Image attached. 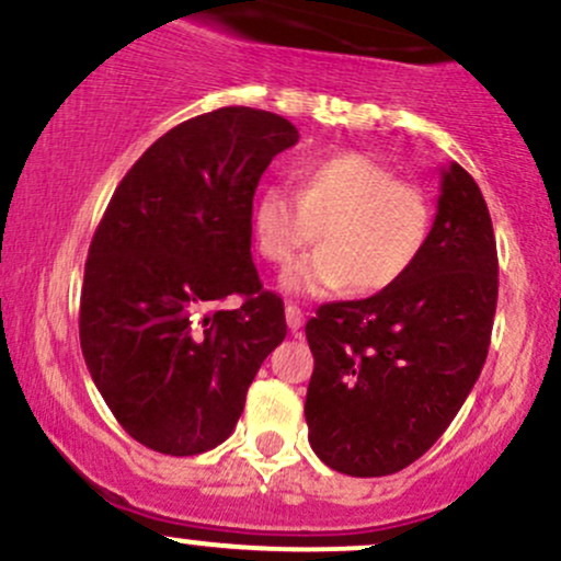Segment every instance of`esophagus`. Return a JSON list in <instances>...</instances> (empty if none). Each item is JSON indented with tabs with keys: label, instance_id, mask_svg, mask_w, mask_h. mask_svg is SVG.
Returning <instances> with one entry per match:
<instances>
[{
	"label": "esophagus",
	"instance_id": "34e87169",
	"mask_svg": "<svg viewBox=\"0 0 561 561\" xmlns=\"http://www.w3.org/2000/svg\"><path fill=\"white\" fill-rule=\"evenodd\" d=\"M285 319H287V328H290L293 332H298L300 328H304V311H300L295 304L285 306Z\"/></svg>",
	"mask_w": 561,
	"mask_h": 561
}]
</instances>
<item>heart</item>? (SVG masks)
Masks as SVG:
<instances>
[{
    "instance_id": "1",
    "label": "heart",
    "mask_w": 561,
    "mask_h": 561,
    "mask_svg": "<svg viewBox=\"0 0 561 561\" xmlns=\"http://www.w3.org/2000/svg\"><path fill=\"white\" fill-rule=\"evenodd\" d=\"M257 250L295 295H328L351 285L362 295L383 293L410 274L431 233V205L421 188L399 181L378 159L343 151L298 170V194L282 183L263 186L252 207Z\"/></svg>"
}]
</instances>
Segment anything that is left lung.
<instances>
[{"instance_id": "1", "label": "left lung", "mask_w": 561, "mask_h": 561, "mask_svg": "<svg viewBox=\"0 0 561 561\" xmlns=\"http://www.w3.org/2000/svg\"><path fill=\"white\" fill-rule=\"evenodd\" d=\"M497 304V250L484 196L450 162L434 226L404 279L306 322L311 450L348 477L402 471L445 434L482 373Z\"/></svg>"}]
</instances>
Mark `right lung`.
Segmentation results:
<instances>
[{
    "instance_id": "add662e5",
    "label": "right lung",
    "mask_w": 561,
    "mask_h": 561,
    "mask_svg": "<svg viewBox=\"0 0 561 561\" xmlns=\"http://www.w3.org/2000/svg\"><path fill=\"white\" fill-rule=\"evenodd\" d=\"M279 114L226 106L164 133L122 178L90 242L79 341L122 428L164 455L231 436L285 304L252 263V196L298 144ZM239 294V310H218Z\"/></svg>"
}]
</instances>
